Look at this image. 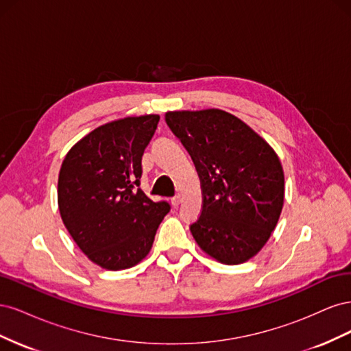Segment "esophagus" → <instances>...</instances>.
Segmentation results:
<instances>
[{
	"instance_id": "obj_1",
	"label": "esophagus",
	"mask_w": 351,
	"mask_h": 351,
	"mask_svg": "<svg viewBox=\"0 0 351 351\" xmlns=\"http://www.w3.org/2000/svg\"><path fill=\"white\" fill-rule=\"evenodd\" d=\"M180 202H182V197H180L178 195L174 196V197H171V205H173L174 208H177V206L180 205Z\"/></svg>"
}]
</instances>
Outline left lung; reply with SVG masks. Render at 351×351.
Here are the masks:
<instances>
[{"label": "left lung", "mask_w": 351, "mask_h": 351, "mask_svg": "<svg viewBox=\"0 0 351 351\" xmlns=\"http://www.w3.org/2000/svg\"><path fill=\"white\" fill-rule=\"evenodd\" d=\"M165 121L193 159L202 212L190 226L197 246L226 265L247 262L277 227L284 205L278 155L227 111H168Z\"/></svg>", "instance_id": "1"}]
</instances>
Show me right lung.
<instances>
[{"label":"right lung","mask_w":351,"mask_h":351,"mask_svg":"<svg viewBox=\"0 0 351 351\" xmlns=\"http://www.w3.org/2000/svg\"><path fill=\"white\" fill-rule=\"evenodd\" d=\"M158 114L125 117L88 133L67 152L58 174V209L79 249L110 271L147 256L169 212L141 189L142 155Z\"/></svg>","instance_id":"1"}]
</instances>
